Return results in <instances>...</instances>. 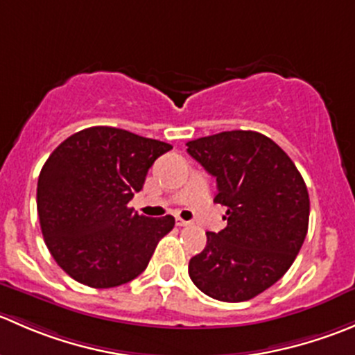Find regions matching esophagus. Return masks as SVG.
Listing matches in <instances>:
<instances>
[{
	"label": "esophagus",
	"instance_id": "34e87169",
	"mask_svg": "<svg viewBox=\"0 0 355 355\" xmlns=\"http://www.w3.org/2000/svg\"><path fill=\"white\" fill-rule=\"evenodd\" d=\"M177 225H178V227H189V225H191V221H185L184 218L177 216Z\"/></svg>",
	"mask_w": 355,
	"mask_h": 355
}]
</instances>
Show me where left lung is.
<instances>
[{"mask_svg": "<svg viewBox=\"0 0 355 355\" xmlns=\"http://www.w3.org/2000/svg\"><path fill=\"white\" fill-rule=\"evenodd\" d=\"M187 153L216 178L214 202L227 227L206 232L189 261L200 292L244 302L277 284L299 254L309 225V194L287 153L252 130H230L187 142Z\"/></svg>", "mask_w": 355, "mask_h": 355, "instance_id": "left-lung-1", "label": "left lung"}]
</instances>
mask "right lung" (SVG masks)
I'll list each match as a JSON object with an SVG mask.
<instances>
[{"mask_svg":"<svg viewBox=\"0 0 355 355\" xmlns=\"http://www.w3.org/2000/svg\"><path fill=\"white\" fill-rule=\"evenodd\" d=\"M166 142L114 127L65 139L42 166L37 214L49 252L78 284L111 288L148 268L175 218H148L128 207Z\"/></svg>","mask_w":355,"mask_h":355,"instance_id":"obj_1","label":"right lung"}]
</instances>
